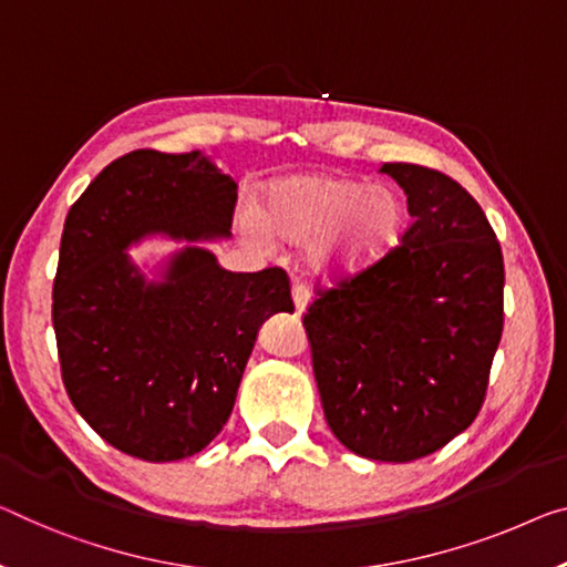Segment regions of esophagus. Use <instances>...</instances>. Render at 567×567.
Returning a JSON list of instances; mask_svg holds the SVG:
<instances>
[{"instance_id":"esophagus-1","label":"esophagus","mask_w":567,"mask_h":567,"mask_svg":"<svg viewBox=\"0 0 567 567\" xmlns=\"http://www.w3.org/2000/svg\"><path fill=\"white\" fill-rule=\"evenodd\" d=\"M291 299H293L296 311L307 309V303H309V299H311L309 286L303 284V281H293V284H291Z\"/></svg>"}]
</instances>
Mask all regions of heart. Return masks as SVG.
Instances as JSON below:
<instances>
[{"mask_svg": "<svg viewBox=\"0 0 567 567\" xmlns=\"http://www.w3.org/2000/svg\"><path fill=\"white\" fill-rule=\"evenodd\" d=\"M405 207L395 189L368 187L337 174L278 179L260 207L240 213V228L258 246L281 240L307 246L319 268H357L385 256L403 230Z\"/></svg>", "mask_w": 567, "mask_h": 567, "instance_id": "b5f03b06", "label": "heart"}]
</instances>
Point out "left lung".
<instances>
[{
	"mask_svg": "<svg viewBox=\"0 0 567 567\" xmlns=\"http://www.w3.org/2000/svg\"><path fill=\"white\" fill-rule=\"evenodd\" d=\"M408 195L400 246L337 278L303 313L332 433L405 464L474 423L504 327V260L476 199L439 169L382 164Z\"/></svg>",
	"mask_w": 567,
	"mask_h": 567,
	"instance_id": "1",
	"label": "left lung"
}]
</instances>
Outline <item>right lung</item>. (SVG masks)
Segmentation results:
<instances>
[{
	"label": "right lung",
	"mask_w": 567,
	"mask_h": 567,
	"mask_svg": "<svg viewBox=\"0 0 567 567\" xmlns=\"http://www.w3.org/2000/svg\"><path fill=\"white\" fill-rule=\"evenodd\" d=\"M238 185L199 152L111 162L65 217L55 284L60 372L75 411L144 461L203 451L233 413L258 329L293 311L284 268L233 274L210 250L174 254L146 281L126 248L146 235L228 238Z\"/></svg>",
	"instance_id": "right-lung-1"
}]
</instances>
